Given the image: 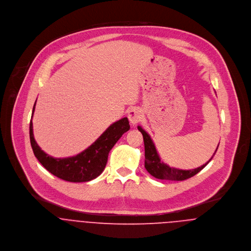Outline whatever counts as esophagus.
I'll return each mask as SVG.
<instances>
[{
  "label": "esophagus",
  "mask_w": 251,
  "mask_h": 251,
  "mask_svg": "<svg viewBox=\"0 0 251 251\" xmlns=\"http://www.w3.org/2000/svg\"><path fill=\"white\" fill-rule=\"evenodd\" d=\"M127 118L130 122V124L132 125H136L137 123H139L142 118H143V113L139 108H132L128 111L127 114Z\"/></svg>",
  "instance_id": "esophagus-1"
}]
</instances>
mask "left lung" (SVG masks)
<instances>
[{"label": "left lung", "mask_w": 251, "mask_h": 251, "mask_svg": "<svg viewBox=\"0 0 251 251\" xmlns=\"http://www.w3.org/2000/svg\"><path fill=\"white\" fill-rule=\"evenodd\" d=\"M138 130L143 135L144 145H145V168L146 170L154 178L159 179H167V180H183L189 179L199 173L214 157V155L217 151L215 150V153L211 157V159L203 164L202 166L192 169V170H181L168 166L167 164L163 163L157 153L155 146L152 142L151 136L144 130L141 126L137 127ZM219 145V144H218Z\"/></svg>", "instance_id": "1"}]
</instances>
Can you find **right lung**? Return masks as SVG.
Returning a JSON list of instances; mask_svg holds the SVG:
<instances>
[{
  "label": "right lung",
  "mask_w": 251,
  "mask_h": 251,
  "mask_svg": "<svg viewBox=\"0 0 251 251\" xmlns=\"http://www.w3.org/2000/svg\"><path fill=\"white\" fill-rule=\"evenodd\" d=\"M36 103L33 108L34 115ZM127 118L112 124L88 149L72 157L55 158L45 153L36 144L33 133V123H30V140L33 151L42 166L54 176L72 182L89 181L99 177L107 163L108 154L122 135L129 130Z\"/></svg>",
  "instance_id": "obj_1"
}]
</instances>
